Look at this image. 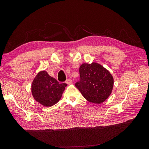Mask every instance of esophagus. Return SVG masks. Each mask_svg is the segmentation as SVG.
Wrapping results in <instances>:
<instances>
[{"label": "esophagus", "instance_id": "34e87169", "mask_svg": "<svg viewBox=\"0 0 149 149\" xmlns=\"http://www.w3.org/2000/svg\"><path fill=\"white\" fill-rule=\"evenodd\" d=\"M72 83H73V81H72V80L70 78L66 79V83H67V84H71Z\"/></svg>", "mask_w": 149, "mask_h": 149}]
</instances>
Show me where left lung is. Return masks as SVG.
Wrapping results in <instances>:
<instances>
[{"label": "left lung", "instance_id": "obj_1", "mask_svg": "<svg viewBox=\"0 0 149 149\" xmlns=\"http://www.w3.org/2000/svg\"><path fill=\"white\" fill-rule=\"evenodd\" d=\"M79 81L76 87L88 101L101 104L111 94L114 80L111 73L97 63H84L79 67Z\"/></svg>", "mask_w": 149, "mask_h": 149}]
</instances>
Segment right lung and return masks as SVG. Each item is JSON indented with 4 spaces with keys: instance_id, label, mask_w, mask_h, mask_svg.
<instances>
[{
    "instance_id": "1",
    "label": "right lung",
    "mask_w": 149,
    "mask_h": 149,
    "mask_svg": "<svg viewBox=\"0 0 149 149\" xmlns=\"http://www.w3.org/2000/svg\"><path fill=\"white\" fill-rule=\"evenodd\" d=\"M66 85L65 83L60 84L43 71L40 72L33 79L31 93L35 100L42 105L52 106L59 101Z\"/></svg>"
}]
</instances>
